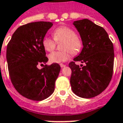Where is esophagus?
Instances as JSON below:
<instances>
[{
    "label": "esophagus",
    "mask_w": 123,
    "mask_h": 123,
    "mask_svg": "<svg viewBox=\"0 0 123 123\" xmlns=\"http://www.w3.org/2000/svg\"><path fill=\"white\" fill-rule=\"evenodd\" d=\"M59 65H60L61 68H64V67H65V66H66V65H65V64H60Z\"/></svg>",
    "instance_id": "1"
}]
</instances>
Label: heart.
<instances>
[{
	"label": "heart",
	"instance_id": "heart-1",
	"mask_svg": "<svg viewBox=\"0 0 123 123\" xmlns=\"http://www.w3.org/2000/svg\"><path fill=\"white\" fill-rule=\"evenodd\" d=\"M53 38L46 36L42 40V46L46 51L52 52L55 48L56 42L63 41L61 46V51H55L49 55L51 63H62L68 60L73 55L78 54L82 49V41L76 35L75 31L70 27L62 26L55 29Z\"/></svg>",
	"mask_w": 123,
	"mask_h": 123
}]
</instances>
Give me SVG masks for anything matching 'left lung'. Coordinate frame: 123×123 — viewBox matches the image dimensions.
Masks as SVG:
<instances>
[{"instance_id": "left-lung-1", "label": "left lung", "mask_w": 123, "mask_h": 123, "mask_svg": "<svg viewBox=\"0 0 123 123\" xmlns=\"http://www.w3.org/2000/svg\"><path fill=\"white\" fill-rule=\"evenodd\" d=\"M82 40L83 48L74 62L69 64L72 70L70 85L73 92L81 98H92L108 86L114 68V46L106 31L87 19L73 22ZM84 63V66L75 64Z\"/></svg>"}]
</instances>
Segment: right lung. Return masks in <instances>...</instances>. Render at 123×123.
<instances>
[{
  "mask_svg": "<svg viewBox=\"0 0 123 123\" xmlns=\"http://www.w3.org/2000/svg\"><path fill=\"white\" fill-rule=\"evenodd\" d=\"M53 26L50 22H35L18 27L7 47V65L12 84L19 94L33 101L50 97L61 67L58 64L44 65L46 57L42 40ZM43 66L42 69L37 66Z\"/></svg>",
  "mask_w": 123,
  "mask_h": 123,
  "instance_id": "right-lung-1",
  "label": "right lung"
}]
</instances>
